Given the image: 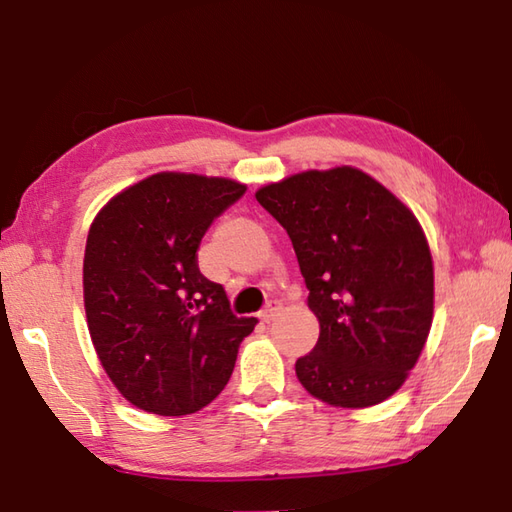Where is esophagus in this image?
I'll return each instance as SVG.
<instances>
[{"instance_id":"esophagus-1","label":"esophagus","mask_w":512,"mask_h":512,"mask_svg":"<svg viewBox=\"0 0 512 512\" xmlns=\"http://www.w3.org/2000/svg\"><path fill=\"white\" fill-rule=\"evenodd\" d=\"M280 309H282V302L280 300H271L262 309V314H259V316H262V320H266V323H268V320H273L277 314H280Z\"/></svg>"}]
</instances>
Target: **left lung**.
Instances as JSON below:
<instances>
[{
	"label": "left lung",
	"instance_id": "obj_1",
	"mask_svg": "<svg viewBox=\"0 0 512 512\" xmlns=\"http://www.w3.org/2000/svg\"><path fill=\"white\" fill-rule=\"evenodd\" d=\"M287 230L320 334L296 361L307 391L363 409L400 388L427 343L433 262L418 219L354 167L302 171L255 194Z\"/></svg>",
	"mask_w": 512,
	"mask_h": 512
}]
</instances>
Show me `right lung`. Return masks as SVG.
<instances>
[{"label":"right lung","instance_id":"obj_1","mask_svg":"<svg viewBox=\"0 0 512 512\" xmlns=\"http://www.w3.org/2000/svg\"><path fill=\"white\" fill-rule=\"evenodd\" d=\"M246 194L228 178L162 171L97 214L83 259L88 329L117 391L155 415L201 411L235 370L257 318L232 314L196 250L216 216Z\"/></svg>","mask_w":512,"mask_h":512}]
</instances>
